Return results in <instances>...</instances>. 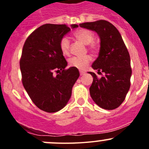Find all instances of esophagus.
Instances as JSON below:
<instances>
[{"label": "esophagus", "instance_id": "esophagus-1", "mask_svg": "<svg viewBox=\"0 0 149 149\" xmlns=\"http://www.w3.org/2000/svg\"><path fill=\"white\" fill-rule=\"evenodd\" d=\"M86 73L85 71H83V70H81L80 71V75L81 76H83V75H84Z\"/></svg>", "mask_w": 149, "mask_h": 149}]
</instances>
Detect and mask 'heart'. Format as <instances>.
Here are the masks:
<instances>
[{
	"label": "heart",
	"instance_id": "1",
	"mask_svg": "<svg viewBox=\"0 0 149 149\" xmlns=\"http://www.w3.org/2000/svg\"><path fill=\"white\" fill-rule=\"evenodd\" d=\"M74 37L84 45H86L88 48L91 52H97V45L94 41V36L91 31L86 29H80L74 33ZM60 49L64 55H68L70 54V41L67 37H63L59 43ZM91 58L89 55H85L83 57H73L69 59V65L76 68L79 70H84L88 66L91 61Z\"/></svg>",
	"mask_w": 149,
	"mask_h": 149
}]
</instances>
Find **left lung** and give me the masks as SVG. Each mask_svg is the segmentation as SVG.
<instances>
[{"instance_id":"8db88e82","label":"left lung","mask_w":149,"mask_h":149,"mask_svg":"<svg viewBox=\"0 0 149 149\" xmlns=\"http://www.w3.org/2000/svg\"><path fill=\"white\" fill-rule=\"evenodd\" d=\"M79 26L96 31L100 38L98 58L91 67L102 75L99 79L93 72L89 88L94 102L104 109H115L125 100L130 86V58L127 47L117 28L110 22L98 20Z\"/></svg>"}]
</instances>
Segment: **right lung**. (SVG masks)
Here are the masks:
<instances>
[{"instance_id":"right-lung-1","label":"right lung","mask_w":149,"mask_h":149,"mask_svg":"<svg viewBox=\"0 0 149 149\" xmlns=\"http://www.w3.org/2000/svg\"><path fill=\"white\" fill-rule=\"evenodd\" d=\"M77 24L71 28L78 27ZM70 31L65 24H46L34 30L24 45L20 59L22 84L33 103L42 110L55 112L65 106L79 77L78 68L68 65L59 43ZM58 73L56 76L54 73Z\"/></svg>"}]
</instances>
